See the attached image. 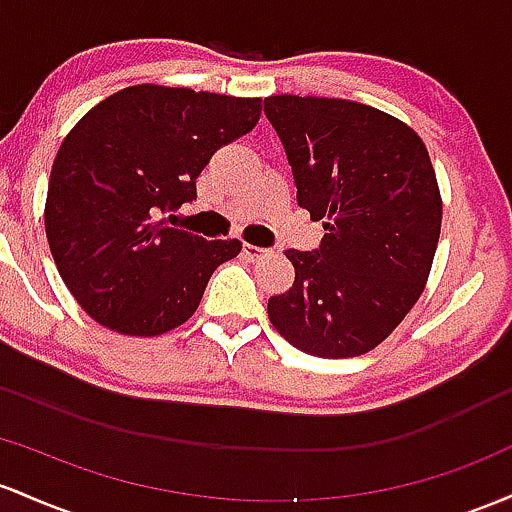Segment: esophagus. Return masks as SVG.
Returning a JSON list of instances; mask_svg holds the SVG:
<instances>
[{"mask_svg": "<svg viewBox=\"0 0 512 512\" xmlns=\"http://www.w3.org/2000/svg\"><path fill=\"white\" fill-rule=\"evenodd\" d=\"M244 256L249 258V261H261L263 256H268V249H263V246H254V244H244Z\"/></svg>", "mask_w": 512, "mask_h": 512, "instance_id": "34e87169", "label": "esophagus"}]
</instances>
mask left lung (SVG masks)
<instances>
[{
	"label": "left lung",
	"instance_id": "obj_1",
	"mask_svg": "<svg viewBox=\"0 0 512 512\" xmlns=\"http://www.w3.org/2000/svg\"><path fill=\"white\" fill-rule=\"evenodd\" d=\"M297 203L324 220L319 249H287L295 283L268 300L290 346L355 358L380 346L421 297L442 200L428 149L399 118L358 101L268 96Z\"/></svg>",
	"mask_w": 512,
	"mask_h": 512
}]
</instances>
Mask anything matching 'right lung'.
Wrapping results in <instances>:
<instances>
[{"mask_svg": "<svg viewBox=\"0 0 512 512\" xmlns=\"http://www.w3.org/2000/svg\"><path fill=\"white\" fill-rule=\"evenodd\" d=\"M258 118L261 99L137 84L67 132L50 171L45 234L91 319L145 338L193 317L210 275L241 241L195 237L162 215L191 203L212 154Z\"/></svg>", "mask_w": 512, "mask_h": 512, "instance_id": "add662e5", "label": "right lung"}]
</instances>
